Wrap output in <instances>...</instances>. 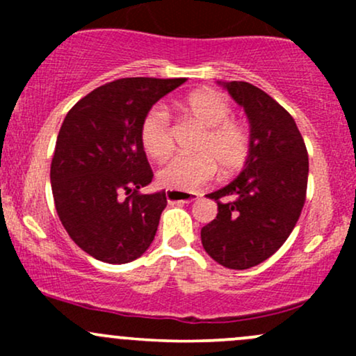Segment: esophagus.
Segmentation results:
<instances>
[{
    "label": "esophagus",
    "mask_w": 356,
    "mask_h": 356,
    "mask_svg": "<svg viewBox=\"0 0 356 356\" xmlns=\"http://www.w3.org/2000/svg\"><path fill=\"white\" fill-rule=\"evenodd\" d=\"M167 195V201L170 204L174 202H192V201H197L199 194L197 192H184V191H174L169 189L165 192Z\"/></svg>",
    "instance_id": "1"
}]
</instances>
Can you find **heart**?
<instances>
[{"label": "heart", "mask_w": 356, "mask_h": 356, "mask_svg": "<svg viewBox=\"0 0 356 356\" xmlns=\"http://www.w3.org/2000/svg\"><path fill=\"white\" fill-rule=\"evenodd\" d=\"M189 115L206 127L195 155H175L159 170V182L177 191L202 186L219 169L231 174L243 167L249 154V136L243 125L229 120L231 105L214 90H197L184 102ZM140 142L149 157L161 161L172 149L169 113L155 105L140 125Z\"/></svg>", "instance_id": "heart-1"}]
</instances>
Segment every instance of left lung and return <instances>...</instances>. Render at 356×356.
<instances>
[{"label":"left lung","instance_id":"obj_1","mask_svg":"<svg viewBox=\"0 0 356 356\" xmlns=\"http://www.w3.org/2000/svg\"><path fill=\"white\" fill-rule=\"evenodd\" d=\"M246 112L249 154L234 181L207 197L218 216L201 229L206 252L220 266H257L295 229L306 197L308 152L295 118L246 81H218ZM220 198H227L220 203Z\"/></svg>","mask_w":356,"mask_h":356}]
</instances>
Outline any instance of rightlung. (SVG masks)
Returning <instances> with one entry per match:
<instances>
[{"label": "right lung", "instance_id": "add662e5", "mask_svg": "<svg viewBox=\"0 0 356 356\" xmlns=\"http://www.w3.org/2000/svg\"><path fill=\"white\" fill-rule=\"evenodd\" d=\"M186 79H120L76 102L56 138L50 179L68 236L95 259L124 264L152 244L165 192L138 194L152 182L140 142L149 110Z\"/></svg>", "mask_w": 356, "mask_h": 356}]
</instances>
